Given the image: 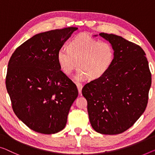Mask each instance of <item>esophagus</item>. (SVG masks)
<instances>
[{"label":"esophagus","mask_w":155,"mask_h":155,"mask_svg":"<svg viewBox=\"0 0 155 155\" xmlns=\"http://www.w3.org/2000/svg\"><path fill=\"white\" fill-rule=\"evenodd\" d=\"M77 88H78V92H79V94H81V90L83 87L82 84L78 83V84H77Z\"/></svg>","instance_id":"esophagus-1"}]
</instances>
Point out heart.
Returning a JSON list of instances; mask_svg holds the SVG:
<instances>
[{
  "label": "heart",
  "instance_id": "1",
  "mask_svg": "<svg viewBox=\"0 0 155 155\" xmlns=\"http://www.w3.org/2000/svg\"><path fill=\"white\" fill-rule=\"evenodd\" d=\"M115 58L114 47L87 34H79L69 41L68 49L58 51L57 60L61 70L70 75L78 64L75 78L78 81L103 77L111 67Z\"/></svg>",
  "mask_w": 155,
  "mask_h": 155
}]
</instances>
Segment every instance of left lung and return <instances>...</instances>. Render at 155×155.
<instances>
[{
  "label": "left lung",
  "mask_w": 155,
  "mask_h": 155,
  "mask_svg": "<svg viewBox=\"0 0 155 155\" xmlns=\"http://www.w3.org/2000/svg\"><path fill=\"white\" fill-rule=\"evenodd\" d=\"M100 35L114 47V63L103 77L85 84L82 94L92 128L102 134H119L145 111L151 73L141 47L114 34Z\"/></svg>",
  "instance_id": "8db88e82"
}]
</instances>
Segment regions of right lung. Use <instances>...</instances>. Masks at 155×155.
<instances>
[{"mask_svg":"<svg viewBox=\"0 0 155 155\" xmlns=\"http://www.w3.org/2000/svg\"><path fill=\"white\" fill-rule=\"evenodd\" d=\"M78 28L37 34L16 48L8 63L6 88L18 118L36 132L52 134L64 128L77 99V85L61 70L57 53Z\"/></svg>","mask_w":155,"mask_h":155,"instance_id":"add662e5","label":"right lung"}]
</instances>
